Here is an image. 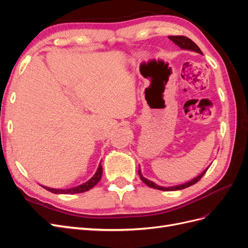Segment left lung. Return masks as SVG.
Listing matches in <instances>:
<instances>
[{"label":"left lung","instance_id":"left-lung-1","mask_svg":"<svg viewBox=\"0 0 248 248\" xmlns=\"http://www.w3.org/2000/svg\"><path fill=\"white\" fill-rule=\"evenodd\" d=\"M169 38L174 42L176 46H178L180 48L182 49H186V50H191V51H196L198 52V54H201L202 55V50L200 49V47L197 46L196 43H194L191 39L187 38V37L185 36H169ZM208 169H206L204 171L202 172L201 175H199L198 177H196L194 179H192L191 181L187 182V183H184V184H181V185H177V186H170V187H163V186H159L155 184L154 182L150 181V180L146 179L145 177H142L141 172H140V170H139V175L141 179V181L144 182L145 184H147L149 187H151V188H155V189H159V190H163V191H170V190H181V189H184V188H187V187H189L193 184H196L198 181H200V180L202 179V177L205 175V172L207 171Z\"/></svg>","mask_w":248,"mask_h":248}]
</instances>
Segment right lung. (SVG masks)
I'll use <instances>...</instances> for the list:
<instances>
[{"label": "right lung", "mask_w": 248, "mask_h": 248, "mask_svg": "<svg viewBox=\"0 0 248 248\" xmlns=\"http://www.w3.org/2000/svg\"><path fill=\"white\" fill-rule=\"evenodd\" d=\"M101 176H102V167H101V163H99V167H98V169H97L94 176L84 184H80L78 186L72 187V188H68V189H56V188H50V187H46V186H42V187L52 193H61V194L80 193V192H85V191H88L91 188H93V187L100 181Z\"/></svg>", "instance_id": "add662e5"}]
</instances>
